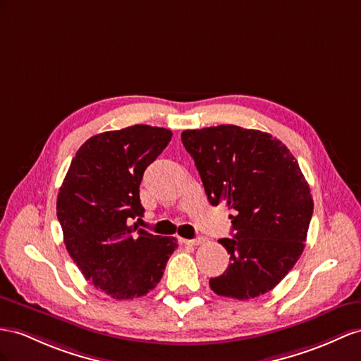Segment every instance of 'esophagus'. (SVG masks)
I'll return each mask as SVG.
<instances>
[{"instance_id": "1", "label": "esophagus", "mask_w": 361, "mask_h": 361, "mask_svg": "<svg viewBox=\"0 0 361 361\" xmlns=\"http://www.w3.org/2000/svg\"><path fill=\"white\" fill-rule=\"evenodd\" d=\"M183 244L186 245H200L204 243V238H195V239H181Z\"/></svg>"}]
</instances>
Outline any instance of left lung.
<instances>
[{
    "mask_svg": "<svg viewBox=\"0 0 361 361\" xmlns=\"http://www.w3.org/2000/svg\"><path fill=\"white\" fill-rule=\"evenodd\" d=\"M212 206L235 212L233 238L218 243L228 269L209 281L218 295L248 300L273 290L300 257L314 202L298 160L257 129L219 125L181 133Z\"/></svg>",
    "mask_w": 361,
    "mask_h": 361,
    "instance_id": "left-lung-1",
    "label": "left lung"
}]
</instances>
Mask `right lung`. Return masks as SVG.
Returning a JSON list of instances; mask_svg holds the SVG:
<instances>
[{
  "mask_svg": "<svg viewBox=\"0 0 361 361\" xmlns=\"http://www.w3.org/2000/svg\"><path fill=\"white\" fill-rule=\"evenodd\" d=\"M172 133L134 125L79 147L58 193L56 214L71 259L96 290L117 300L142 298L160 282L177 239L129 226L143 215L140 183Z\"/></svg>",
  "mask_w": 361,
  "mask_h": 361,
  "instance_id": "obj_1",
  "label": "right lung"
}]
</instances>
